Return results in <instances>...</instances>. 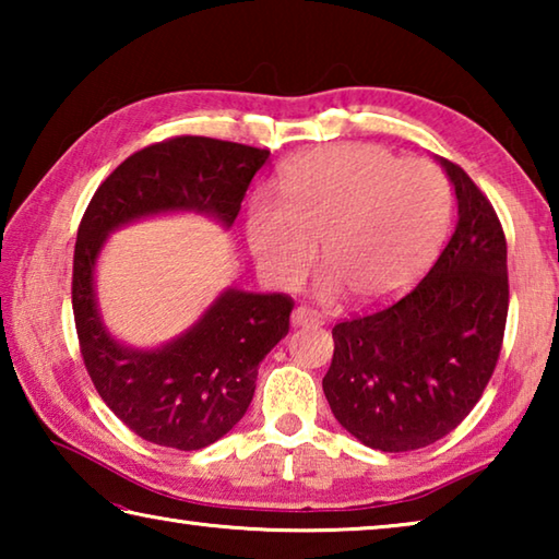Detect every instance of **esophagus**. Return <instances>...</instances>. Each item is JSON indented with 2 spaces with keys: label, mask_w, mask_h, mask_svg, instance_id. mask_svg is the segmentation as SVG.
<instances>
[{
  "label": "esophagus",
  "mask_w": 559,
  "mask_h": 559,
  "mask_svg": "<svg viewBox=\"0 0 559 559\" xmlns=\"http://www.w3.org/2000/svg\"><path fill=\"white\" fill-rule=\"evenodd\" d=\"M320 323V316L318 313H313V310H308V308H296L290 313V325L293 328H300V325H318Z\"/></svg>",
  "instance_id": "esophagus-1"
}]
</instances>
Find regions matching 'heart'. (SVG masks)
Returning a JSON list of instances; mask_svg holds the SVG:
<instances>
[{"label":"heart","mask_w":559,"mask_h":559,"mask_svg":"<svg viewBox=\"0 0 559 559\" xmlns=\"http://www.w3.org/2000/svg\"><path fill=\"white\" fill-rule=\"evenodd\" d=\"M281 204L257 197L246 236L261 271L281 288L306 278L320 241L318 296L349 293L380 306L412 286L437 257L451 216L447 179L421 159L377 145L310 150L283 165Z\"/></svg>","instance_id":"1"}]
</instances>
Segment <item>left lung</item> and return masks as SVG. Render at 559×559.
Listing matches in <instances>:
<instances>
[{
  "label": "left lung",
  "mask_w": 559,
  "mask_h": 559,
  "mask_svg": "<svg viewBox=\"0 0 559 559\" xmlns=\"http://www.w3.org/2000/svg\"><path fill=\"white\" fill-rule=\"evenodd\" d=\"M456 231L412 293L333 328L323 392L335 419L377 451H414L466 419L496 370L508 318V246L493 206L439 157Z\"/></svg>",
  "instance_id": "1"
}]
</instances>
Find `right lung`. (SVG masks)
<instances>
[{"instance_id": "right-lung-1", "label": "right lung", "mask_w": 559, "mask_h": 559, "mask_svg": "<svg viewBox=\"0 0 559 559\" xmlns=\"http://www.w3.org/2000/svg\"><path fill=\"white\" fill-rule=\"evenodd\" d=\"M269 150L182 135L130 155L83 214L73 251V318L81 355L110 412L157 447L197 451L249 409L261 359L288 335L293 300L229 286L185 333L135 347L103 323L96 266L112 231L163 214H202L231 229Z\"/></svg>"}]
</instances>
